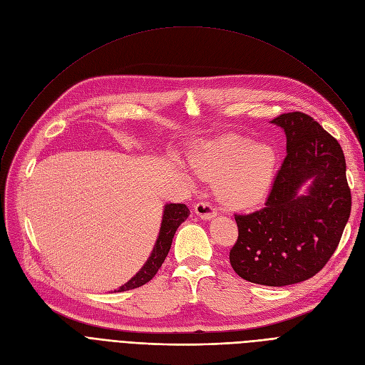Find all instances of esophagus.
<instances>
[{"label": "esophagus", "mask_w": 365, "mask_h": 365, "mask_svg": "<svg viewBox=\"0 0 365 365\" xmlns=\"http://www.w3.org/2000/svg\"><path fill=\"white\" fill-rule=\"evenodd\" d=\"M195 213L204 219V220H210L217 216V210L215 208L213 204H210L207 201H200L195 204Z\"/></svg>", "instance_id": "1"}]
</instances>
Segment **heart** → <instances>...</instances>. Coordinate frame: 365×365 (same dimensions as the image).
Listing matches in <instances>:
<instances>
[{
    "label": "heart",
    "instance_id": "heart-1",
    "mask_svg": "<svg viewBox=\"0 0 365 365\" xmlns=\"http://www.w3.org/2000/svg\"><path fill=\"white\" fill-rule=\"evenodd\" d=\"M190 161L200 178H219L217 195L234 208L259 204L267 195L275 171L272 148L237 134L202 145Z\"/></svg>",
    "mask_w": 365,
    "mask_h": 365
}]
</instances>
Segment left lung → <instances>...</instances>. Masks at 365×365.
<instances>
[{
  "mask_svg": "<svg viewBox=\"0 0 365 365\" xmlns=\"http://www.w3.org/2000/svg\"><path fill=\"white\" fill-rule=\"evenodd\" d=\"M287 157L264 207L235 215L238 238L229 252L234 271L244 279L282 287L306 281L327 264L351 216L352 197L341 146L312 117L282 113ZM313 180L308 195L299 186Z\"/></svg>",
  "mask_w": 365,
  "mask_h": 365,
  "instance_id": "1",
  "label": "left lung"
}]
</instances>
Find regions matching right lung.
Segmentation results:
<instances>
[{
    "instance_id": "1",
    "label": "right lung",
    "mask_w": 365,
    "mask_h": 365,
    "mask_svg": "<svg viewBox=\"0 0 365 365\" xmlns=\"http://www.w3.org/2000/svg\"><path fill=\"white\" fill-rule=\"evenodd\" d=\"M187 216H189V208L185 204H167L165 205L160 235H158L155 247H153V252H152L150 257L148 259V262L145 263L142 269L136 275H134L128 282L121 285L117 292H127V290L138 289V287L145 285L146 282H149L153 277H155V274L158 272V269L164 263V260L170 252L173 237H175L178 227L187 219Z\"/></svg>"
}]
</instances>
